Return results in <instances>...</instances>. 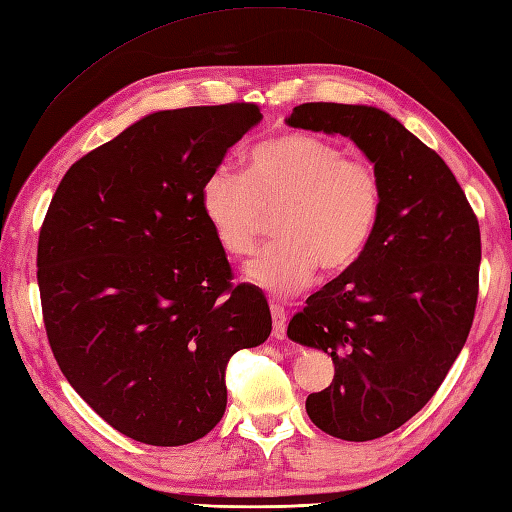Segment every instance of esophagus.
Here are the masks:
<instances>
[{
    "instance_id": "34e87169",
    "label": "esophagus",
    "mask_w": 512,
    "mask_h": 512,
    "mask_svg": "<svg viewBox=\"0 0 512 512\" xmlns=\"http://www.w3.org/2000/svg\"><path fill=\"white\" fill-rule=\"evenodd\" d=\"M270 311H272V335L277 339H285V335H287V324H285L287 311L277 303H270Z\"/></svg>"
}]
</instances>
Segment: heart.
<instances>
[{
    "label": "heart",
    "mask_w": 512,
    "mask_h": 512,
    "mask_svg": "<svg viewBox=\"0 0 512 512\" xmlns=\"http://www.w3.org/2000/svg\"><path fill=\"white\" fill-rule=\"evenodd\" d=\"M201 209L222 251L251 255L270 216L277 235L248 279L272 294L303 290L318 266L337 274L355 266L383 212V181L372 162L339 144L300 131L259 142L246 173L216 166L201 186Z\"/></svg>",
    "instance_id": "b5f03b06"
}]
</instances>
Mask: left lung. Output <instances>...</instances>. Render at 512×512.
I'll return each instance as SVG.
<instances>
[{
	"label": "left lung",
	"mask_w": 512,
	"mask_h": 512,
	"mask_svg": "<svg viewBox=\"0 0 512 512\" xmlns=\"http://www.w3.org/2000/svg\"><path fill=\"white\" fill-rule=\"evenodd\" d=\"M287 125L355 140L383 181L372 240L287 326L329 352L333 383L309 393L307 415L329 435L370 441L400 428L441 387L474 322L480 227L441 157L387 112L303 103Z\"/></svg>",
	"instance_id": "1"
}]
</instances>
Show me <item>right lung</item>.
I'll return each instance as SVG.
<instances>
[{
    "instance_id": "right-lung-1",
    "label": "right lung",
    "mask_w": 512,
    "mask_h": 512,
    "mask_svg": "<svg viewBox=\"0 0 512 512\" xmlns=\"http://www.w3.org/2000/svg\"><path fill=\"white\" fill-rule=\"evenodd\" d=\"M259 121L238 101L149 114L77 160L49 203L36 277L51 352L140 443L205 437L225 415L229 359L272 331L264 294L231 283L199 199Z\"/></svg>"
}]
</instances>
